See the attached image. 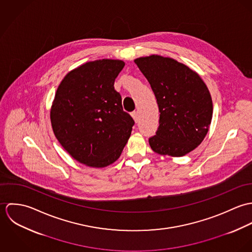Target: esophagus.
Masks as SVG:
<instances>
[{
	"instance_id": "esophagus-1",
	"label": "esophagus",
	"mask_w": 252,
	"mask_h": 252,
	"mask_svg": "<svg viewBox=\"0 0 252 252\" xmlns=\"http://www.w3.org/2000/svg\"><path fill=\"white\" fill-rule=\"evenodd\" d=\"M132 117L134 118V120L136 121V123L139 122V112H138V111H133V112H132Z\"/></svg>"
}]
</instances>
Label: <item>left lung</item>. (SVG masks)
I'll return each instance as SVG.
<instances>
[{
	"label": "left lung",
	"mask_w": 252,
	"mask_h": 252,
	"mask_svg": "<svg viewBox=\"0 0 252 252\" xmlns=\"http://www.w3.org/2000/svg\"><path fill=\"white\" fill-rule=\"evenodd\" d=\"M135 63L149 82L160 112L156 134L148 139L152 150L180 157L195 149L213 117L212 97L202 78L168 57L151 55Z\"/></svg>",
	"instance_id": "obj_1"
}]
</instances>
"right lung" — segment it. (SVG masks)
Returning a JSON list of instances; mask_svg holds the SVG:
<instances>
[{"label": "right lung", "instance_id": "right-lung-1", "mask_svg": "<svg viewBox=\"0 0 252 252\" xmlns=\"http://www.w3.org/2000/svg\"><path fill=\"white\" fill-rule=\"evenodd\" d=\"M124 66L121 60L88 62L69 72L56 91L50 112L55 137L89 167L112 164L131 136L135 121L113 86Z\"/></svg>", "mask_w": 252, "mask_h": 252}]
</instances>
